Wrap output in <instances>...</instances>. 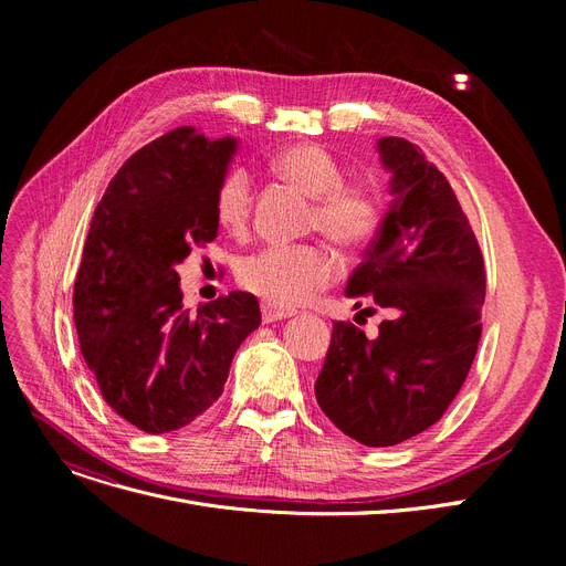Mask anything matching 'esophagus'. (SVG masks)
<instances>
[{
  "label": "esophagus",
  "mask_w": 566,
  "mask_h": 566,
  "mask_svg": "<svg viewBox=\"0 0 566 566\" xmlns=\"http://www.w3.org/2000/svg\"><path fill=\"white\" fill-rule=\"evenodd\" d=\"M289 316H293V312H289V310H277V307H271V305H263V307H261V318H263V323L282 321V318H289Z\"/></svg>",
  "instance_id": "esophagus-1"
}]
</instances>
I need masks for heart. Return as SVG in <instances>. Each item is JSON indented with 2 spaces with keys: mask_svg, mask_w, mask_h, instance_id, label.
<instances>
[{
  "mask_svg": "<svg viewBox=\"0 0 566 566\" xmlns=\"http://www.w3.org/2000/svg\"><path fill=\"white\" fill-rule=\"evenodd\" d=\"M275 171L314 197L312 227L344 250L367 245L380 224L371 188L346 181L344 165L321 144L298 142L275 156ZM213 213L229 233H243L252 216V181L243 167L229 169L216 186ZM337 275L335 256L321 245H268L238 265V282L277 310L310 303Z\"/></svg>",
  "mask_w": 566,
  "mask_h": 566,
  "instance_id": "b5f03b06",
  "label": "heart"
}]
</instances>
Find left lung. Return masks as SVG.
<instances>
[{"mask_svg": "<svg viewBox=\"0 0 566 566\" xmlns=\"http://www.w3.org/2000/svg\"><path fill=\"white\" fill-rule=\"evenodd\" d=\"M378 154L397 199L346 295L390 318L376 337L337 321L314 392L346 436L390 448L436 424L459 395L482 337L486 271L450 181L422 148L382 137Z\"/></svg>", "mask_w": 566, "mask_h": 566, "instance_id": "1", "label": "left lung"}]
</instances>
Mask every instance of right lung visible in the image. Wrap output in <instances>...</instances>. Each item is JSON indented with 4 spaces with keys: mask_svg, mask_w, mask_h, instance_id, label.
<instances>
[{
    "mask_svg": "<svg viewBox=\"0 0 566 566\" xmlns=\"http://www.w3.org/2000/svg\"><path fill=\"white\" fill-rule=\"evenodd\" d=\"M235 139L184 126L135 151L109 181L73 291L86 367L103 399L146 433L190 424L224 390L261 323L252 293L184 307L176 263L218 235L213 195Z\"/></svg>",
    "mask_w": 566,
    "mask_h": 566,
    "instance_id": "add662e5",
    "label": "right lung"
}]
</instances>
